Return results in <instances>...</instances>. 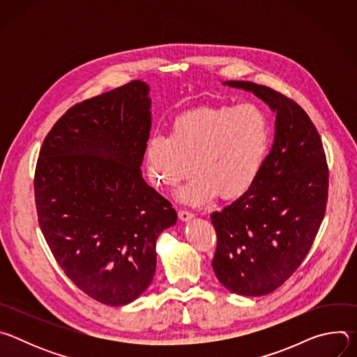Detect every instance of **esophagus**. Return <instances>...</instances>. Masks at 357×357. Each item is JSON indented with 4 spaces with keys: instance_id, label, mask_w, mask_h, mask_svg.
Returning <instances> with one entry per match:
<instances>
[{
    "instance_id": "obj_1",
    "label": "esophagus",
    "mask_w": 357,
    "mask_h": 357,
    "mask_svg": "<svg viewBox=\"0 0 357 357\" xmlns=\"http://www.w3.org/2000/svg\"><path fill=\"white\" fill-rule=\"evenodd\" d=\"M178 216H179V219H181L182 222H189L190 219L195 218V215H193L192 212H188V211H179V212H178Z\"/></svg>"
}]
</instances>
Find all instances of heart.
<instances>
[{"mask_svg": "<svg viewBox=\"0 0 357 357\" xmlns=\"http://www.w3.org/2000/svg\"><path fill=\"white\" fill-rule=\"evenodd\" d=\"M271 141L266 112L254 103L202 107L176 119L172 135H152L145 148L151 182L174 188L195 171L179 189L183 205L203 206L218 193L236 199L256 183Z\"/></svg>", "mask_w": 357, "mask_h": 357, "instance_id": "1", "label": "heart"}]
</instances>
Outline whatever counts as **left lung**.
Segmentation results:
<instances>
[{"instance_id": "left-lung-1", "label": "left lung", "mask_w": 357, "mask_h": 357, "mask_svg": "<svg viewBox=\"0 0 357 357\" xmlns=\"http://www.w3.org/2000/svg\"><path fill=\"white\" fill-rule=\"evenodd\" d=\"M223 84L251 91L275 113L274 142L256 183L211 216L218 280L234 294L260 296L282 285L311 250L326 209L328 164L314 123L294 100L251 82Z\"/></svg>"}]
</instances>
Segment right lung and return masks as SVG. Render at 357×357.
<instances>
[{
	"label": "right lung",
	"instance_id": "1",
	"mask_svg": "<svg viewBox=\"0 0 357 357\" xmlns=\"http://www.w3.org/2000/svg\"><path fill=\"white\" fill-rule=\"evenodd\" d=\"M151 123L149 86L134 80L69 109L39 151L33 188L43 237L73 284L110 307L149 287L157 238L178 219L142 178Z\"/></svg>",
	"mask_w": 357,
	"mask_h": 357
}]
</instances>
